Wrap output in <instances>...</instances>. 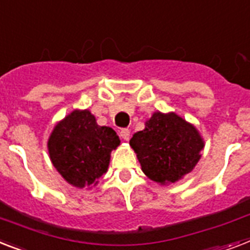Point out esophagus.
Segmentation results:
<instances>
[{"label": "esophagus", "instance_id": "1", "mask_svg": "<svg viewBox=\"0 0 250 250\" xmlns=\"http://www.w3.org/2000/svg\"><path fill=\"white\" fill-rule=\"evenodd\" d=\"M119 133H121L122 139L125 140V141H128V140H129V133H131V132H129V129L123 128V129H121V132H119Z\"/></svg>", "mask_w": 250, "mask_h": 250}]
</instances>
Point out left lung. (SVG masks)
Here are the masks:
<instances>
[{
    "mask_svg": "<svg viewBox=\"0 0 250 250\" xmlns=\"http://www.w3.org/2000/svg\"><path fill=\"white\" fill-rule=\"evenodd\" d=\"M129 145L137 154L144 173L167 185L190 173L200 159L204 141L198 129L176 113L155 111L136 132Z\"/></svg>",
    "mask_w": 250,
    "mask_h": 250,
    "instance_id": "obj_1",
    "label": "left lung"
}]
</instances>
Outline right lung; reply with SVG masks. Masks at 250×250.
<instances>
[{"instance_id": "right-lung-1", "label": "right lung", "mask_w": 250, "mask_h": 250, "mask_svg": "<svg viewBox=\"0 0 250 250\" xmlns=\"http://www.w3.org/2000/svg\"><path fill=\"white\" fill-rule=\"evenodd\" d=\"M121 144L110 127L99 125L90 110H73L55 125L47 143L56 171L68 184L82 188L106 173L111 150Z\"/></svg>"}]
</instances>
